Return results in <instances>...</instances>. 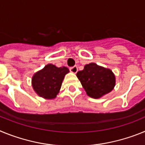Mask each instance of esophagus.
<instances>
[{"label":"esophagus","mask_w":145,"mask_h":145,"mask_svg":"<svg viewBox=\"0 0 145 145\" xmlns=\"http://www.w3.org/2000/svg\"><path fill=\"white\" fill-rule=\"evenodd\" d=\"M70 70L72 73H76L77 72H78V67H77V66H74L72 67H70Z\"/></svg>","instance_id":"esophagus-1"}]
</instances>
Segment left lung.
<instances>
[{
    "mask_svg": "<svg viewBox=\"0 0 145 145\" xmlns=\"http://www.w3.org/2000/svg\"><path fill=\"white\" fill-rule=\"evenodd\" d=\"M76 75L87 95L93 99L110 93L116 86V76L112 70L93 62L86 65Z\"/></svg>",
    "mask_w": 145,
    "mask_h": 145,
    "instance_id": "left-lung-1",
    "label": "left lung"
}]
</instances>
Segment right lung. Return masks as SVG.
Here are the masks:
<instances>
[{"instance_id": "right-lung-1", "label": "right lung", "mask_w": 145, "mask_h": 145, "mask_svg": "<svg viewBox=\"0 0 145 145\" xmlns=\"http://www.w3.org/2000/svg\"><path fill=\"white\" fill-rule=\"evenodd\" d=\"M69 72L70 70L66 67H57L52 64H48L33 75V90L43 99H54L59 92L65 75Z\"/></svg>"}]
</instances>
